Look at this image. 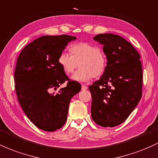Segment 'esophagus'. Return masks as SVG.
Here are the masks:
<instances>
[{
  "label": "esophagus",
  "instance_id": "obj_1",
  "mask_svg": "<svg viewBox=\"0 0 158 158\" xmlns=\"http://www.w3.org/2000/svg\"><path fill=\"white\" fill-rule=\"evenodd\" d=\"M87 89H88V87L85 86V85H81V90H87Z\"/></svg>",
  "mask_w": 158,
  "mask_h": 158
}]
</instances>
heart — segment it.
I'll return each mask as SVG.
<instances>
[{"label": "heart", "mask_w": 158, "mask_h": 158, "mask_svg": "<svg viewBox=\"0 0 158 158\" xmlns=\"http://www.w3.org/2000/svg\"><path fill=\"white\" fill-rule=\"evenodd\" d=\"M69 51L70 55L65 52L59 54L58 63L66 74L73 73L79 65L80 68L72 76L73 80L85 82L94 77H101L106 71V56L96 45L77 43L70 47Z\"/></svg>", "instance_id": "obj_1"}]
</instances>
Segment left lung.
Instances as JSON below:
<instances>
[{
  "instance_id": "left-lung-1",
  "label": "left lung",
  "mask_w": 158,
  "mask_h": 158,
  "mask_svg": "<svg viewBox=\"0 0 158 158\" xmlns=\"http://www.w3.org/2000/svg\"><path fill=\"white\" fill-rule=\"evenodd\" d=\"M103 45L107 58L105 73L90 85L91 117L102 127L119 126L128 118L142 97L140 56L131 43L112 33L94 38Z\"/></svg>"
}]
</instances>
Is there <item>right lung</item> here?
Returning <instances> with one entry per match:
<instances>
[{"label": "right lung", "mask_w": 158, "mask_h": 158, "mask_svg": "<svg viewBox=\"0 0 158 158\" xmlns=\"http://www.w3.org/2000/svg\"><path fill=\"white\" fill-rule=\"evenodd\" d=\"M71 35H45L27 44L17 59L15 91L27 117L36 127L54 131L64 125L70 99L81 90L63 71L58 57L70 41ZM67 86L52 93L64 81Z\"/></svg>", "instance_id": "right-lung-1"}]
</instances>
